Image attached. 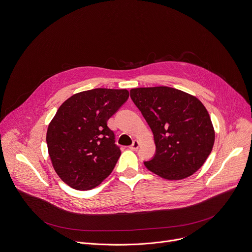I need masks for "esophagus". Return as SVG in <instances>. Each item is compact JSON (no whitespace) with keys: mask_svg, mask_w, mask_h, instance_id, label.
<instances>
[{"mask_svg":"<svg viewBox=\"0 0 252 252\" xmlns=\"http://www.w3.org/2000/svg\"><path fill=\"white\" fill-rule=\"evenodd\" d=\"M138 147H139V142H138L137 140H134V141H133V143H132V145L130 146V149L135 151V150H137V149H138Z\"/></svg>","mask_w":252,"mask_h":252,"instance_id":"esophagus-1","label":"esophagus"}]
</instances>
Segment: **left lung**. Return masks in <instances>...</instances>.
Wrapping results in <instances>:
<instances>
[{"label":"left lung","mask_w":252,"mask_h":252,"mask_svg":"<svg viewBox=\"0 0 252 252\" xmlns=\"http://www.w3.org/2000/svg\"><path fill=\"white\" fill-rule=\"evenodd\" d=\"M130 97L154 135L156 152L146 168L168 180L191 176L213 148L215 133L204 105L183 91L166 87L135 88Z\"/></svg>","instance_id":"1"}]
</instances>
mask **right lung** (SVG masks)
<instances>
[{"label":"right lung","instance_id":"right-lung-1","mask_svg":"<svg viewBox=\"0 0 252 252\" xmlns=\"http://www.w3.org/2000/svg\"><path fill=\"white\" fill-rule=\"evenodd\" d=\"M126 89L97 88L71 96L49 124L54 169L70 187L89 190L106 179L121 155L107 121L127 101Z\"/></svg>","mask_w":252,"mask_h":252}]
</instances>
